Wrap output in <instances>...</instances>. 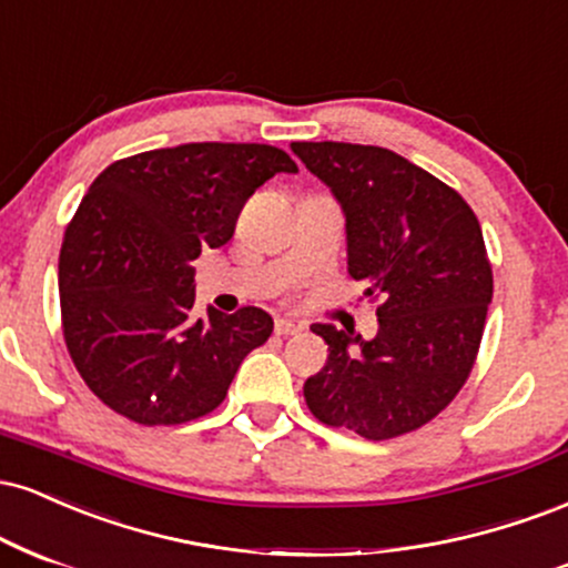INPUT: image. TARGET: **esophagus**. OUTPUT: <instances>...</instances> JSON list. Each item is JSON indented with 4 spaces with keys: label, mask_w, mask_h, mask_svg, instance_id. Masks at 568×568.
I'll list each match as a JSON object with an SVG mask.
<instances>
[{
    "label": "esophagus",
    "mask_w": 568,
    "mask_h": 568,
    "mask_svg": "<svg viewBox=\"0 0 568 568\" xmlns=\"http://www.w3.org/2000/svg\"><path fill=\"white\" fill-rule=\"evenodd\" d=\"M300 329H303V326L295 324V322H290V318H276V335L290 337V335H297Z\"/></svg>",
    "instance_id": "1"
}]
</instances>
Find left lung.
Segmentation results:
<instances>
[{
  "instance_id": "1",
  "label": "left lung",
  "mask_w": 568,
  "mask_h": 568,
  "mask_svg": "<svg viewBox=\"0 0 568 568\" xmlns=\"http://www.w3.org/2000/svg\"><path fill=\"white\" fill-rule=\"evenodd\" d=\"M329 185L348 229V273L377 303V337L313 324L329 345L305 379L318 423L369 442L423 428L455 402L481 348L495 278L476 212L442 183L379 145L292 143Z\"/></svg>"
}]
</instances>
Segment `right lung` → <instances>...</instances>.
I'll use <instances>...</instances> for the list:
<instances>
[{"instance_id":"right-lung-1","label":"right lung","mask_w":568,"mask_h":568,"mask_svg":"<svg viewBox=\"0 0 568 568\" xmlns=\"http://www.w3.org/2000/svg\"><path fill=\"white\" fill-rule=\"evenodd\" d=\"M292 156L263 143H185L119 159L92 180L58 260L60 324L84 385L138 425H183L223 404L263 308L193 318V268L236 231L246 199Z\"/></svg>"}]
</instances>
